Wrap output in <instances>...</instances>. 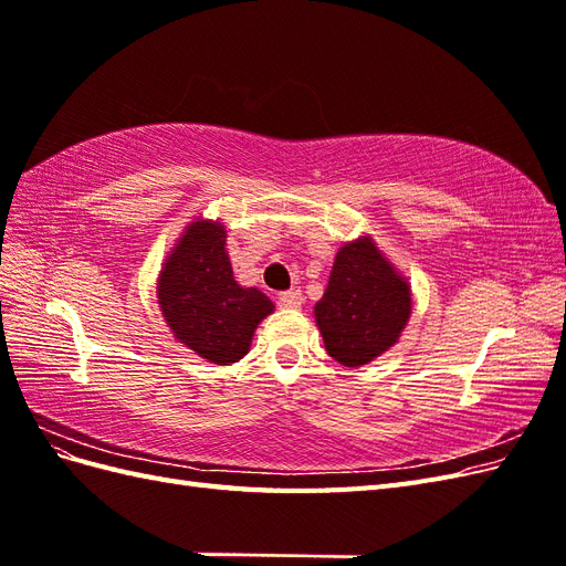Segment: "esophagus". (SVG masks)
Returning <instances> with one entry per match:
<instances>
[{
  "instance_id": "obj_1",
  "label": "esophagus",
  "mask_w": 566,
  "mask_h": 566,
  "mask_svg": "<svg viewBox=\"0 0 566 566\" xmlns=\"http://www.w3.org/2000/svg\"><path fill=\"white\" fill-rule=\"evenodd\" d=\"M279 306H283V310H297V306H302L300 290H287V293H281L279 295Z\"/></svg>"
}]
</instances>
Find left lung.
I'll return each mask as SVG.
<instances>
[{
  "label": "left lung",
  "instance_id": "8db88e82",
  "mask_svg": "<svg viewBox=\"0 0 566 566\" xmlns=\"http://www.w3.org/2000/svg\"><path fill=\"white\" fill-rule=\"evenodd\" d=\"M314 316L325 352L358 368L397 345L410 318V285L373 238L361 235L339 248Z\"/></svg>",
  "mask_w": 566,
  "mask_h": 566
}]
</instances>
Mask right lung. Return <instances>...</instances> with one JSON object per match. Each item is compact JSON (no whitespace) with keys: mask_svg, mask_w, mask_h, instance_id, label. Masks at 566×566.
Returning <instances> with one entry per match:
<instances>
[{"mask_svg":"<svg viewBox=\"0 0 566 566\" xmlns=\"http://www.w3.org/2000/svg\"><path fill=\"white\" fill-rule=\"evenodd\" d=\"M158 304L175 337L217 366L241 361L273 302L233 279L227 229L196 219L186 227L158 279Z\"/></svg>","mask_w":566,"mask_h":566,"instance_id":"1","label":"right lung"}]
</instances>
